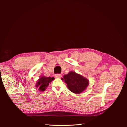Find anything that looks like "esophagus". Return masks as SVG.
I'll list each match as a JSON object with an SVG mask.
<instances>
[{"label":"esophagus","instance_id":"34e87169","mask_svg":"<svg viewBox=\"0 0 127 127\" xmlns=\"http://www.w3.org/2000/svg\"><path fill=\"white\" fill-rule=\"evenodd\" d=\"M55 77L56 78H60L61 77H62V76H61V74H57L55 75Z\"/></svg>","mask_w":127,"mask_h":127}]
</instances>
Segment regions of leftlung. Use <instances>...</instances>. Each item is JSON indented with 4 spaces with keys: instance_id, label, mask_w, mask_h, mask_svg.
<instances>
[{
    "instance_id": "left-lung-1",
    "label": "left lung",
    "mask_w": 127,
    "mask_h": 127,
    "mask_svg": "<svg viewBox=\"0 0 127 127\" xmlns=\"http://www.w3.org/2000/svg\"><path fill=\"white\" fill-rule=\"evenodd\" d=\"M61 80L67 84V87L72 93L79 94L86 90L89 84V80L74 71H70L64 76Z\"/></svg>"
}]
</instances>
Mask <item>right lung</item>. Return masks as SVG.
Here are the masks:
<instances>
[{"label":"right lung","mask_w":127,"mask_h":127,"mask_svg":"<svg viewBox=\"0 0 127 127\" xmlns=\"http://www.w3.org/2000/svg\"><path fill=\"white\" fill-rule=\"evenodd\" d=\"M54 79V77H45V76H41L36 83L35 87H36L40 92H43L47 88L49 83H51Z\"/></svg>","instance_id":"right-lung-1"}]
</instances>
